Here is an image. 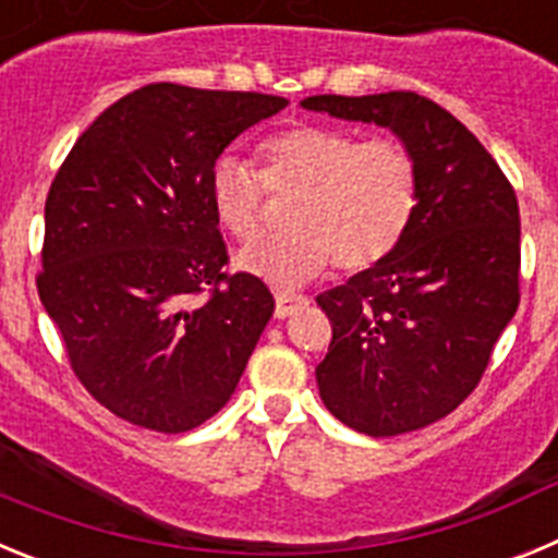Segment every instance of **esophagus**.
I'll use <instances>...</instances> for the list:
<instances>
[{"mask_svg":"<svg viewBox=\"0 0 558 558\" xmlns=\"http://www.w3.org/2000/svg\"><path fill=\"white\" fill-rule=\"evenodd\" d=\"M307 304V299L304 295H295V293H276V310L274 315L276 318H288V315L299 313V310Z\"/></svg>","mask_w":558,"mask_h":558,"instance_id":"1","label":"esophagus"}]
</instances>
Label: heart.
Instances as JSON below:
<instances>
[{
  "label": "heart",
  "mask_w": 558,
  "mask_h": 558,
  "mask_svg": "<svg viewBox=\"0 0 558 558\" xmlns=\"http://www.w3.org/2000/svg\"><path fill=\"white\" fill-rule=\"evenodd\" d=\"M259 172L223 156L209 172L218 223L236 243L259 236L268 192L290 198L288 234L268 236L236 256V265L293 288L329 265L360 274L393 254L422 204V167L397 140H363L335 125L302 122L256 147Z\"/></svg>",
  "instance_id": "b5f03b06"
}]
</instances>
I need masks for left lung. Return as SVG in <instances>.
Here are the masks:
<instances>
[{"label": "left lung", "mask_w": 558, "mask_h": 558, "mask_svg": "<svg viewBox=\"0 0 558 558\" xmlns=\"http://www.w3.org/2000/svg\"><path fill=\"white\" fill-rule=\"evenodd\" d=\"M304 108L391 128L422 167V204L388 259L315 302L332 324L315 366L324 405L366 436L456 411L520 304V206L475 133L416 95H318Z\"/></svg>", "instance_id": "left-lung-1"}]
</instances>
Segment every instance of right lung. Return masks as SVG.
<instances>
[{
  "label": "right lung",
  "instance_id": "1",
  "mask_svg": "<svg viewBox=\"0 0 558 558\" xmlns=\"http://www.w3.org/2000/svg\"><path fill=\"white\" fill-rule=\"evenodd\" d=\"M284 106L259 92L147 83L108 106L58 167L38 295L81 386L131 425H204L274 315L256 276L226 270L209 172Z\"/></svg>",
  "mask_w": 558,
  "mask_h": 558
}]
</instances>
